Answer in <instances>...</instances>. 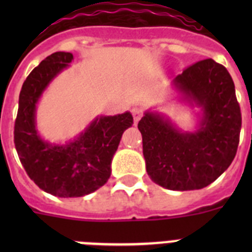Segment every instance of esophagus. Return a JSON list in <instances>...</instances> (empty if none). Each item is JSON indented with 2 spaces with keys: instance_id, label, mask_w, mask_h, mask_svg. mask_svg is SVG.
Returning a JSON list of instances; mask_svg holds the SVG:
<instances>
[{
  "instance_id": "esophagus-1",
  "label": "esophagus",
  "mask_w": 252,
  "mask_h": 252,
  "mask_svg": "<svg viewBox=\"0 0 252 252\" xmlns=\"http://www.w3.org/2000/svg\"><path fill=\"white\" fill-rule=\"evenodd\" d=\"M131 113H132V117H133V121H135V124H137L142 116L141 108H139V107H133L132 110H131Z\"/></svg>"
}]
</instances>
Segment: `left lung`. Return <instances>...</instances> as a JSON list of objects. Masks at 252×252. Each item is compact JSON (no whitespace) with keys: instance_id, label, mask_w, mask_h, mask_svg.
Instances as JSON below:
<instances>
[{"instance_id":"obj_1","label":"left lung","mask_w":252,"mask_h":252,"mask_svg":"<svg viewBox=\"0 0 252 252\" xmlns=\"http://www.w3.org/2000/svg\"><path fill=\"white\" fill-rule=\"evenodd\" d=\"M173 87L182 101L201 108L194 131L177 127L169 117L146 111L139 121L146 171L170 190H194L213 183L237 151L241 111L227 69L204 59L184 69Z\"/></svg>"}]
</instances>
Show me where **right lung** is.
I'll list each match as a JSON object with an SVG mask.
<instances>
[{"mask_svg": "<svg viewBox=\"0 0 252 252\" xmlns=\"http://www.w3.org/2000/svg\"><path fill=\"white\" fill-rule=\"evenodd\" d=\"M72 53L49 55L29 74L19 97L13 141L22 166L34 183L62 198L90 194L107 183L111 162L132 115L97 116L74 140L50 144L36 128V104L50 82L72 63Z\"/></svg>", "mask_w": 252, "mask_h": 252, "instance_id": "add662e5", "label": "right lung"}]
</instances>
